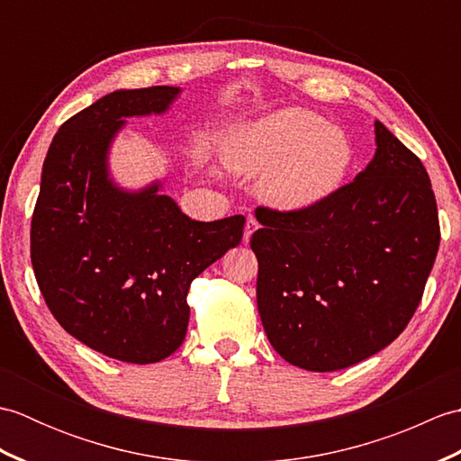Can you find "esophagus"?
<instances>
[{"label":"esophagus","instance_id":"1","mask_svg":"<svg viewBox=\"0 0 461 461\" xmlns=\"http://www.w3.org/2000/svg\"><path fill=\"white\" fill-rule=\"evenodd\" d=\"M258 228H259L258 221L253 220V218H249L248 223H246V230H243V243H249V240H251V236H253V231H256Z\"/></svg>","mask_w":461,"mask_h":461}]
</instances>
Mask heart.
<instances>
[{
    "mask_svg": "<svg viewBox=\"0 0 461 461\" xmlns=\"http://www.w3.org/2000/svg\"><path fill=\"white\" fill-rule=\"evenodd\" d=\"M230 168L259 176L261 198L283 212L317 208L335 194L352 164L345 131L299 106L243 124L223 146Z\"/></svg>",
    "mask_w": 461,
    "mask_h": 461,
    "instance_id": "b5f03b06",
    "label": "heart"
}]
</instances>
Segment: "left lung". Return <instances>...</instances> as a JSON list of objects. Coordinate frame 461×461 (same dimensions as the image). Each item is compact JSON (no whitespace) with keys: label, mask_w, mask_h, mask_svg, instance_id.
Returning <instances> with one entry per match:
<instances>
[{"label":"left lung","mask_w":461,"mask_h":461,"mask_svg":"<svg viewBox=\"0 0 461 461\" xmlns=\"http://www.w3.org/2000/svg\"><path fill=\"white\" fill-rule=\"evenodd\" d=\"M375 134L366 168L327 202L256 213L263 329L283 358L311 372L347 368L388 347L436 261L438 208L424 164L378 121Z\"/></svg>","instance_id":"obj_1"}]
</instances>
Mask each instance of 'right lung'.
<instances>
[{
    "instance_id": "right-lung-1",
    "label": "right lung",
    "mask_w": 461,
    "mask_h": 461,
    "mask_svg": "<svg viewBox=\"0 0 461 461\" xmlns=\"http://www.w3.org/2000/svg\"><path fill=\"white\" fill-rule=\"evenodd\" d=\"M180 93L121 89L71 116L47 150L32 220L35 279L59 325L132 365L182 345L192 279L240 246L246 223L243 215L195 221L162 194V180L126 190L111 176L126 119L164 114Z\"/></svg>"
}]
</instances>
